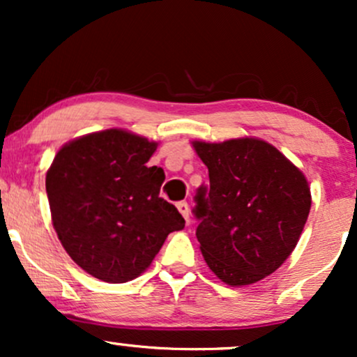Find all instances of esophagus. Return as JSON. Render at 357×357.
Listing matches in <instances>:
<instances>
[{
	"mask_svg": "<svg viewBox=\"0 0 357 357\" xmlns=\"http://www.w3.org/2000/svg\"><path fill=\"white\" fill-rule=\"evenodd\" d=\"M176 206H178V211L181 213L183 218L186 221H190V206H188V203L186 202H179L178 204H176Z\"/></svg>",
	"mask_w": 357,
	"mask_h": 357,
	"instance_id": "34e87169",
	"label": "esophagus"
}]
</instances>
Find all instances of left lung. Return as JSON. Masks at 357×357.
I'll list each match as a JSON object with an SVG mask.
<instances>
[{
  "label": "left lung",
  "mask_w": 357,
  "mask_h": 357,
  "mask_svg": "<svg viewBox=\"0 0 357 357\" xmlns=\"http://www.w3.org/2000/svg\"><path fill=\"white\" fill-rule=\"evenodd\" d=\"M191 144L210 176V188H199L195 198L199 250L221 282L255 284L296 248L312 204L309 183L261 139Z\"/></svg>",
  "instance_id": "obj_1"
}]
</instances>
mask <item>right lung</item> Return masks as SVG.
Instances as JSON below:
<instances>
[{
	"mask_svg": "<svg viewBox=\"0 0 357 357\" xmlns=\"http://www.w3.org/2000/svg\"><path fill=\"white\" fill-rule=\"evenodd\" d=\"M158 142L105 129L60 147L47 171L52 223L65 252L99 280L124 284L146 272L171 231L184 228L159 198L161 167L146 162Z\"/></svg>",
	"mask_w": 357,
	"mask_h": 357,
	"instance_id": "right-lung-1",
	"label": "right lung"
}]
</instances>
